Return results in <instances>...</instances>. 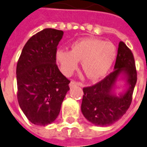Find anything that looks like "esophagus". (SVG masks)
I'll list each match as a JSON object with an SVG mask.
<instances>
[{
	"label": "esophagus",
	"mask_w": 147,
	"mask_h": 147,
	"mask_svg": "<svg viewBox=\"0 0 147 147\" xmlns=\"http://www.w3.org/2000/svg\"><path fill=\"white\" fill-rule=\"evenodd\" d=\"M76 86H82V84L81 83H80V82H76L74 80H72V81L70 83V88H73V87H74Z\"/></svg>",
	"instance_id": "34e87169"
}]
</instances>
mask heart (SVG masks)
<instances>
[{
    "instance_id": "heart-1",
    "label": "heart",
    "mask_w": 147,
    "mask_h": 147,
    "mask_svg": "<svg viewBox=\"0 0 147 147\" xmlns=\"http://www.w3.org/2000/svg\"><path fill=\"white\" fill-rule=\"evenodd\" d=\"M117 56L116 47L111 42L97 38H84L74 42L71 51L59 49L56 59L61 72L70 76L82 61V69L86 77L97 80L105 76L112 67Z\"/></svg>"
}]
</instances>
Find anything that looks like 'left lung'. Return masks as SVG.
Instances as JSON below:
<instances>
[{"label":"left lung","mask_w":147,"mask_h":147,"mask_svg":"<svg viewBox=\"0 0 147 147\" xmlns=\"http://www.w3.org/2000/svg\"><path fill=\"white\" fill-rule=\"evenodd\" d=\"M119 80L124 81L127 88L117 94L116 84ZM136 80L134 55L127 45L120 41L114 70L100 82L83 89L81 111L84 117L99 127H107L117 122L131 104Z\"/></svg>","instance_id":"1"}]
</instances>
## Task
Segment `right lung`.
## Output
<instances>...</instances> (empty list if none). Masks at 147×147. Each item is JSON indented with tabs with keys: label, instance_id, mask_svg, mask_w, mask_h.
Returning a JSON list of instances; mask_svg holds the SVG:
<instances>
[{
	"label": "right lung",
	"instance_id": "add662e5",
	"mask_svg": "<svg viewBox=\"0 0 147 147\" xmlns=\"http://www.w3.org/2000/svg\"><path fill=\"white\" fill-rule=\"evenodd\" d=\"M62 30L46 28L27 40L17 64L18 100L20 109L37 126L57 119L70 80L56 64L57 47Z\"/></svg>",
	"mask_w": 147,
	"mask_h": 147
}]
</instances>
